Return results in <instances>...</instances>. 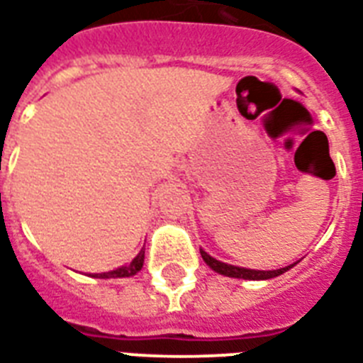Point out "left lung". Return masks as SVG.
Returning a JSON list of instances; mask_svg holds the SVG:
<instances>
[{
  "label": "left lung",
  "mask_w": 363,
  "mask_h": 363,
  "mask_svg": "<svg viewBox=\"0 0 363 363\" xmlns=\"http://www.w3.org/2000/svg\"><path fill=\"white\" fill-rule=\"evenodd\" d=\"M199 252H201V258L207 265H209L211 269L216 271V273H220L224 277H233V279H245V281H267V279H273V277L282 275L284 271H288L290 267H294L296 264H290L286 267H281V269H273V271H259V269H247V267H238V265H230L224 264V262H218L213 256L205 252L203 248H199Z\"/></svg>",
  "instance_id": "8db88e82"
}]
</instances>
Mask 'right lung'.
<instances>
[{"label": "right lung", "instance_id": "add662e5", "mask_svg": "<svg viewBox=\"0 0 363 363\" xmlns=\"http://www.w3.org/2000/svg\"><path fill=\"white\" fill-rule=\"evenodd\" d=\"M143 262H145V248H141L139 254L128 265H122V267H118L115 271H109V273H94L92 277H96V279H122V277H131L141 271Z\"/></svg>", "mask_w": 363, "mask_h": 363}]
</instances>
